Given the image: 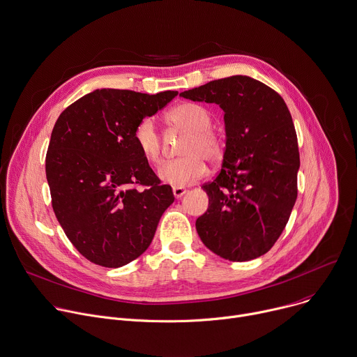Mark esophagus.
<instances>
[{
	"mask_svg": "<svg viewBox=\"0 0 357 357\" xmlns=\"http://www.w3.org/2000/svg\"><path fill=\"white\" fill-rule=\"evenodd\" d=\"M172 192H174V196H175L176 199H179V197H182V196L186 193V189H185V188H174Z\"/></svg>",
	"mask_w": 357,
	"mask_h": 357,
	"instance_id": "1",
	"label": "esophagus"
}]
</instances>
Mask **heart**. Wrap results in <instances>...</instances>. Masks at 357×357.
Listing matches in <instances>:
<instances>
[{
  "mask_svg": "<svg viewBox=\"0 0 357 357\" xmlns=\"http://www.w3.org/2000/svg\"><path fill=\"white\" fill-rule=\"evenodd\" d=\"M165 121L171 128L186 132L182 140L181 158L165 162L158 169L160 179L174 188L189 186L207 172L206 160L218 162L224 155V140L211 129V113L202 105L185 102L171 109ZM135 144L142 157L151 165L162 160V144L151 117H144L135 129Z\"/></svg>",
  "mask_w": 357,
  "mask_h": 357,
  "instance_id": "1",
  "label": "heart"
}]
</instances>
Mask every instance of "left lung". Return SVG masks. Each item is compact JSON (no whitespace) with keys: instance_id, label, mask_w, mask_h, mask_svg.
<instances>
[{"instance_id":"1","label":"left lung","mask_w":357,"mask_h":357,"mask_svg":"<svg viewBox=\"0 0 357 357\" xmlns=\"http://www.w3.org/2000/svg\"><path fill=\"white\" fill-rule=\"evenodd\" d=\"M179 96L224 112L225 151L217 178L202 186L208 208L196 220L200 240L232 262L259 258L278 241L297 199L300 154L287 105L248 75L210 81Z\"/></svg>"}]
</instances>
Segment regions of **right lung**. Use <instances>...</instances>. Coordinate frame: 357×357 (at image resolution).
<instances>
[{
  "instance_id": "obj_1",
  "label": "right lung",
  "mask_w": 357,
  "mask_h": 357,
  "mask_svg": "<svg viewBox=\"0 0 357 357\" xmlns=\"http://www.w3.org/2000/svg\"><path fill=\"white\" fill-rule=\"evenodd\" d=\"M176 95L95 89L59 116L46 154V178L61 228L88 261L121 268L139 258L174 203L171 186L161 185L133 133L140 121Z\"/></svg>"
}]
</instances>
